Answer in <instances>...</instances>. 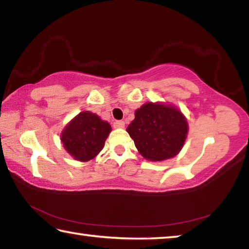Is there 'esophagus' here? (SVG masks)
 <instances>
[{
	"label": "esophagus",
	"mask_w": 249,
	"mask_h": 249,
	"mask_svg": "<svg viewBox=\"0 0 249 249\" xmlns=\"http://www.w3.org/2000/svg\"><path fill=\"white\" fill-rule=\"evenodd\" d=\"M113 126H114L115 128H123L125 126L124 121H115L114 123H113Z\"/></svg>",
	"instance_id": "1"
}]
</instances>
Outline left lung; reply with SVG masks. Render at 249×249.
Here are the masks:
<instances>
[{
	"mask_svg": "<svg viewBox=\"0 0 249 249\" xmlns=\"http://www.w3.org/2000/svg\"><path fill=\"white\" fill-rule=\"evenodd\" d=\"M127 132L142 157L160 161L175 157L182 148L188 123L176 107L146 103L135 112Z\"/></svg>",
	"mask_w": 249,
	"mask_h": 249,
	"instance_id": "obj_1",
	"label": "left lung"
}]
</instances>
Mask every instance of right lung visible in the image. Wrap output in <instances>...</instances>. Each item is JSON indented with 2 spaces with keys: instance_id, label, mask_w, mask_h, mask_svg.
Instances as JSON below:
<instances>
[{
  "instance_id": "right-lung-1",
  "label": "right lung",
  "mask_w": 249,
  "mask_h": 249,
  "mask_svg": "<svg viewBox=\"0 0 249 249\" xmlns=\"http://www.w3.org/2000/svg\"><path fill=\"white\" fill-rule=\"evenodd\" d=\"M111 125L91 112H81L66 126L61 142L66 150L80 161L94 158L104 147Z\"/></svg>"
}]
</instances>
